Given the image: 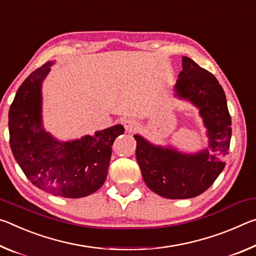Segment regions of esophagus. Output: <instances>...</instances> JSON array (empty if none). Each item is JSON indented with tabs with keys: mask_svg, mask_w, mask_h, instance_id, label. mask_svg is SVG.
Returning a JSON list of instances; mask_svg holds the SVG:
<instances>
[{
	"mask_svg": "<svg viewBox=\"0 0 256 256\" xmlns=\"http://www.w3.org/2000/svg\"><path fill=\"white\" fill-rule=\"evenodd\" d=\"M124 126L126 130H127V132H132V130H135V129L137 128L138 122H137L135 119L128 118V119L124 120Z\"/></svg>",
	"mask_w": 256,
	"mask_h": 256,
	"instance_id": "34e87169",
	"label": "esophagus"
}]
</instances>
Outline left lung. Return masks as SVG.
Listing matches in <instances>:
<instances>
[{"label":"left lung","mask_w":256,"mask_h":256,"mask_svg":"<svg viewBox=\"0 0 256 256\" xmlns=\"http://www.w3.org/2000/svg\"><path fill=\"white\" fill-rule=\"evenodd\" d=\"M182 70L172 87L174 98L198 108L206 143L195 152L172 144L158 145L135 134L136 158L150 190L162 198L198 196L219 177L232 138V118L222 87L211 72L182 56Z\"/></svg>","instance_id":"1"}]
</instances>
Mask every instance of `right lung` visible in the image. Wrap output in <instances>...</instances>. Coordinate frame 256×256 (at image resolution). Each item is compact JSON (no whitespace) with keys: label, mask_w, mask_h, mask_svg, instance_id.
Masks as SVG:
<instances>
[{"label":"right lung","mask_w":256,"mask_h":256,"mask_svg":"<svg viewBox=\"0 0 256 256\" xmlns=\"http://www.w3.org/2000/svg\"><path fill=\"white\" fill-rule=\"evenodd\" d=\"M54 64L34 71L16 92L9 111L10 146L24 174L40 190L66 198H85L103 186L112 144L124 128L114 124L69 140L46 130L42 87Z\"/></svg>","instance_id":"1"}]
</instances>
